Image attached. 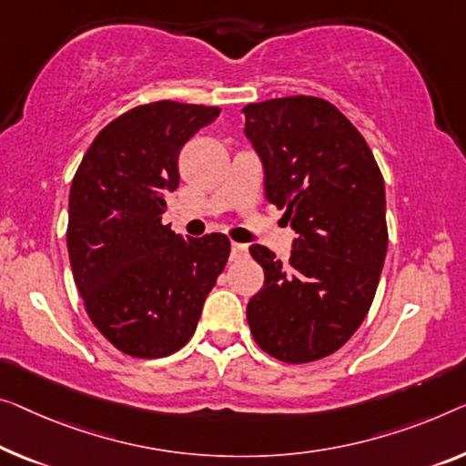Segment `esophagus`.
Listing matches in <instances>:
<instances>
[{
    "label": "esophagus",
    "instance_id": "34e87169",
    "mask_svg": "<svg viewBox=\"0 0 466 466\" xmlns=\"http://www.w3.org/2000/svg\"><path fill=\"white\" fill-rule=\"evenodd\" d=\"M248 257V245H242V242H232V251H230V259L232 261H240Z\"/></svg>",
    "mask_w": 466,
    "mask_h": 466
}]
</instances>
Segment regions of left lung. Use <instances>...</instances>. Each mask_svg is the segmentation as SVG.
I'll return each mask as SVG.
<instances>
[{
    "label": "left lung",
    "mask_w": 466,
    "mask_h": 466,
    "mask_svg": "<svg viewBox=\"0 0 466 466\" xmlns=\"http://www.w3.org/2000/svg\"><path fill=\"white\" fill-rule=\"evenodd\" d=\"M245 136L266 198L297 232L289 263L253 245L266 282L247 305L255 343L289 364L347 343L370 309L387 255L385 182L362 134L314 96L247 104Z\"/></svg>",
    "instance_id": "8db88e82"
}]
</instances>
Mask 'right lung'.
<instances>
[{"label": "right lung", "mask_w": 466, "mask_h": 466, "mask_svg": "<svg viewBox=\"0 0 466 466\" xmlns=\"http://www.w3.org/2000/svg\"><path fill=\"white\" fill-rule=\"evenodd\" d=\"M218 106L161 100L116 116L89 146L68 194L66 247L96 329L134 358L182 350L230 257L226 234L184 238L163 224L177 157Z\"/></svg>", "instance_id": "add662e5"}]
</instances>
